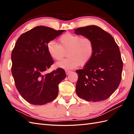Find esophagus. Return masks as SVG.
I'll use <instances>...</instances> for the list:
<instances>
[{
	"instance_id": "esophagus-1",
	"label": "esophagus",
	"mask_w": 134,
	"mask_h": 134,
	"mask_svg": "<svg viewBox=\"0 0 134 134\" xmlns=\"http://www.w3.org/2000/svg\"><path fill=\"white\" fill-rule=\"evenodd\" d=\"M71 72V71H69V70H66V75L69 74Z\"/></svg>"
}]
</instances>
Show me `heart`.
<instances>
[{"mask_svg":"<svg viewBox=\"0 0 134 134\" xmlns=\"http://www.w3.org/2000/svg\"><path fill=\"white\" fill-rule=\"evenodd\" d=\"M59 42V44L51 40L47 44L48 54L54 60H62L67 52L68 58L56 63L57 67L68 70L86 65L94 54V43L88 37L67 32L60 36Z\"/></svg>","mask_w":134,"mask_h":134,"instance_id":"b5f03b06","label":"heart"}]
</instances>
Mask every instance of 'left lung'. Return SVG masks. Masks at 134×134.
Masks as SVG:
<instances>
[{"instance_id":"1","label":"left lung","mask_w":134,"mask_h":134,"mask_svg":"<svg viewBox=\"0 0 134 134\" xmlns=\"http://www.w3.org/2000/svg\"><path fill=\"white\" fill-rule=\"evenodd\" d=\"M75 34L88 37L94 44L91 59L83 69L76 71V94L86 101L104 100L118 88L122 79L119 47L109 33L94 25L77 28Z\"/></svg>"}]
</instances>
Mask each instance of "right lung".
Returning <instances> with one entry per match:
<instances>
[{
	"mask_svg": "<svg viewBox=\"0 0 134 134\" xmlns=\"http://www.w3.org/2000/svg\"><path fill=\"white\" fill-rule=\"evenodd\" d=\"M65 30L37 26L20 36L12 51V75L18 92L29 103L43 105L57 97L59 83L66 77L59 68L45 74L54 63L47 43Z\"/></svg>",
	"mask_w": 134,
	"mask_h": 134,
	"instance_id": "right-lung-1",
	"label": "right lung"
}]
</instances>
